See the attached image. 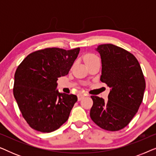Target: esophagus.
I'll list each match as a JSON object with an SVG mask.
<instances>
[{"label": "esophagus", "mask_w": 156, "mask_h": 156, "mask_svg": "<svg viewBox=\"0 0 156 156\" xmlns=\"http://www.w3.org/2000/svg\"><path fill=\"white\" fill-rule=\"evenodd\" d=\"M77 97H78L79 101H80V100H82L83 98L84 97V96L82 94H77Z\"/></svg>", "instance_id": "1"}]
</instances>
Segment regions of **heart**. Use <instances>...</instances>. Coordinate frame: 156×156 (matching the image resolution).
<instances>
[{
	"mask_svg": "<svg viewBox=\"0 0 156 156\" xmlns=\"http://www.w3.org/2000/svg\"><path fill=\"white\" fill-rule=\"evenodd\" d=\"M99 59V58H98V57L96 56L95 55L91 54V53H89V54L85 55V57H84V60L86 63H88V62H89L93 61V60H94V59Z\"/></svg>",
	"mask_w": 156,
	"mask_h": 156,
	"instance_id": "obj_1",
	"label": "heart"
}]
</instances>
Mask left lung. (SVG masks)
<instances>
[{"instance_id": "left-lung-1", "label": "left lung", "mask_w": 156, "mask_h": 156, "mask_svg": "<svg viewBox=\"0 0 156 156\" xmlns=\"http://www.w3.org/2000/svg\"><path fill=\"white\" fill-rule=\"evenodd\" d=\"M101 55V82L111 89L107 101L91 96L93 106L90 117L106 131L123 129L137 113L143 101L146 81L140 64L127 50L112 44L98 46Z\"/></svg>"}]
</instances>
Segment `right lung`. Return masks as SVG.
Returning a JSON list of instances; mask_svg holds the SVG:
<instances>
[{"mask_svg": "<svg viewBox=\"0 0 156 156\" xmlns=\"http://www.w3.org/2000/svg\"><path fill=\"white\" fill-rule=\"evenodd\" d=\"M80 50V48L37 50L27 55L17 68L14 97L32 129L50 133L67 121L77 97L55 89L58 78L69 73Z\"/></svg>", "mask_w": 156, "mask_h": 156, "instance_id": "add662e5", "label": "right lung"}]
</instances>
